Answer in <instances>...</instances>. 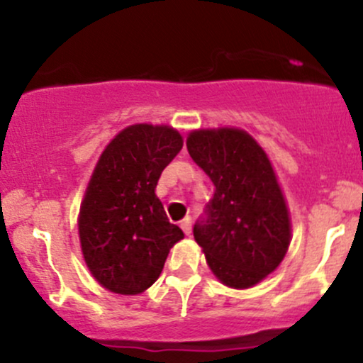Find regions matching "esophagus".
<instances>
[{
	"label": "esophagus",
	"mask_w": 363,
	"mask_h": 363,
	"mask_svg": "<svg viewBox=\"0 0 363 363\" xmlns=\"http://www.w3.org/2000/svg\"><path fill=\"white\" fill-rule=\"evenodd\" d=\"M181 228H182V231L186 233V235H191V231H193L191 217H186V219L181 223Z\"/></svg>",
	"instance_id": "obj_1"
}]
</instances>
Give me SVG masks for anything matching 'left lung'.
Returning <instances> with one entry per match:
<instances>
[{"label": "left lung", "mask_w": 363, "mask_h": 363, "mask_svg": "<svg viewBox=\"0 0 363 363\" xmlns=\"http://www.w3.org/2000/svg\"><path fill=\"white\" fill-rule=\"evenodd\" d=\"M189 155L216 193L193 228L208 266L233 289H249L277 269L291 243L284 194L268 156L238 128L196 130Z\"/></svg>", "instance_id": "8db88e82"}]
</instances>
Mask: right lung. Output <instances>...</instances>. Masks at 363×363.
Instances as JSON below:
<instances>
[{"mask_svg":"<svg viewBox=\"0 0 363 363\" xmlns=\"http://www.w3.org/2000/svg\"><path fill=\"white\" fill-rule=\"evenodd\" d=\"M182 150L169 127L132 125L108 144L79 211V242L95 280L116 294H139L158 280L174 243L184 238L155 189Z\"/></svg>","mask_w":363,"mask_h":363,"instance_id":"1","label":"right lung"}]
</instances>
